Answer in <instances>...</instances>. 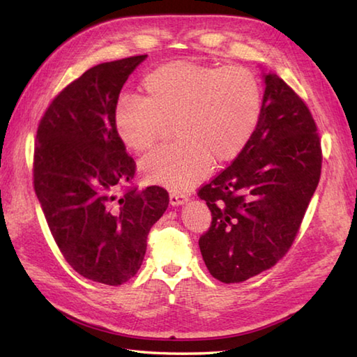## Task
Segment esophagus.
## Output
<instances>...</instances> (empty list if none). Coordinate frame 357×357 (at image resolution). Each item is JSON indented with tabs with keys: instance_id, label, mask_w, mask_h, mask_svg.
Masks as SVG:
<instances>
[{
	"instance_id": "34e87169",
	"label": "esophagus",
	"mask_w": 357,
	"mask_h": 357,
	"mask_svg": "<svg viewBox=\"0 0 357 357\" xmlns=\"http://www.w3.org/2000/svg\"><path fill=\"white\" fill-rule=\"evenodd\" d=\"M186 200H188V197H186V195H183V194H177V192H171L169 194V202H171L172 206L181 205V203H185Z\"/></svg>"
}]
</instances>
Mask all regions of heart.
<instances>
[{"mask_svg":"<svg viewBox=\"0 0 357 357\" xmlns=\"http://www.w3.org/2000/svg\"><path fill=\"white\" fill-rule=\"evenodd\" d=\"M146 96H126L114 125L126 148L151 149L176 125L178 138L151 152L140 169L148 181L185 192L213 165L234 160L256 132L264 111L259 78L243 66L188 60L162 64L143 78Z\"/></svg>","mask_w":357,"mask_h":357,"instance_id":"obj_1","label":"heart"}]
</instances>
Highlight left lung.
I'll return each instance as SVG.
<instances>
[{"label":"left lung","instance_id":"8db88e82","mask_svg":"<svg viewBox=\"0 0 357 357\" xmlns=\"http://www.w3.org/2000/svg\"><path fill=\"white\" fill-rule=\"evenodd\" d=\"M265 84L256 132L197 192L213 215L200 252L223 283L243 282L285 257L321 178V138L308 106L275 74Z\"/></svg>","mask_w":357,"mask_h":357}]
</instances>
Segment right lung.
<instances>
[{
	"label": "right lung",
	"instance_id": "obj_1",
	"mask_svg": "<svg viewBox=\"0 0 357 357\" xmlns=\"http://www.w3.org/2000/svg\"><path fill=\"white\" fill-rule=\"evenodd\" d=\"M146 56L86 70L50 101L36 130L33 189L55 243L78 274L112 287L140 270L152 225L169 205L162 186L138 191L114 125L121 87Z\"/></svg>",
	"mask_w": 357,
	"mask_h": 357
}]
</instances>
